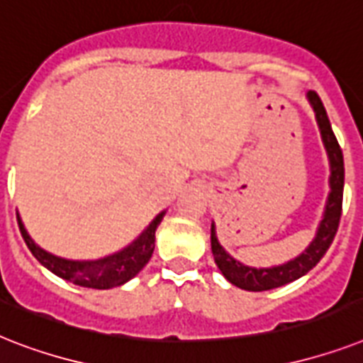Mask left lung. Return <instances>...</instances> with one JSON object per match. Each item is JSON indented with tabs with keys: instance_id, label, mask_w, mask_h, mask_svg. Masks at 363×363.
<instances>
[{
	"instance_id": "8db88e82",
	"label": "left lung",
	"mask_w": 363,
	"mask_h": 363,
	"mask_svg": "<svg viewBox=\"0 0 363 363\" xmlns=\"http://www.w3.org/2000/svg\"><path fill=\"white\" fill-rule=\"evenodd\" d=\"M307 99L313 106L324 147H326V153H328L330 159V195L328 200H326L323 221L318 225L315 240L309 243V247L300 257H296L294 260H289L286 264H281V266H274V268H251V266H245L240 260L232 259L217 240L216 225L211 223V253H213L217 268L221 269V274L230 281L232 285L240 286L243 291H269V289H277V286H283L286 283L300 279L301 275H306L309 269H313L320 262V259L332 245L335 232H337L339 219H341V206H343V152L339 147L337 138L333 135L326 108H324L323 101L317 95V91H309Z\"/></svg>"
}]
</instances>
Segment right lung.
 <instances>
[{"mask_svg": "<svg viewBox=\"0 0 363 363\" xmlns=\"http://www.w3.org/2000/svg\"><path fill=\"white\" fill-rule=\"evenodd\" d=\"M163 217L164 211H161L135 242L129 243L127 247H123L118 253L99 260H69L48 253L31 240L28 230L24 228L22 219L20 217H16V219H18V227L26 245L30 247L35 259L39 260L46 269H50L52 274H56L57 277L71 281L78 286L103 291V289L123 285L146 266L147 260L152 259L153 249H155V230H157L159 223L163 221Z\"/></svg>", "mask_w": 363, "mask_h": 363, "instance_id": "obj_1", "label": "right lung"}]
</instances>
